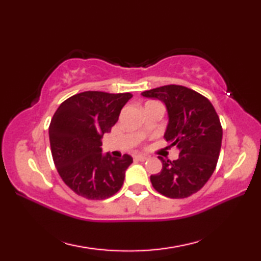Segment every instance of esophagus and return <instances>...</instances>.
I'll list each match as a JSON object with an SVG mask.
<instances>
[{
	"instance_id": "esophagus-1",
	"label": "esophagus",
	"mask_w": 261,
	"mask_h": 261,
	"mask_svg": "<svg viewBox=\"0 0 261 261\" xmlns=\"http://www.w3.org/2000/svg\"><path fill=\"white\" fill-rule=\"evenodd\" d=\"M135 159L139 160V162H145L147 159V156H143V154H137V156H135Z\"/></svg>"
}]
</instances>
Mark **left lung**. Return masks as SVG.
Instances as JSON below:
<instances>
[{"instance_id":"8db88e82","label":"left lung","mask_w":261,"mask_h":261,"mask_svg":"<svg viewBox=\"0 0 261 261\" xmlns=\"http://www.w3.org/2000/svg\"><path fill=\"white\" fill-rule=\"evenodd\" d=\"M162 101L168 114L165 139L178 149V159L165 160L160 173L150 176L154 190L170 198L198 192L212 176L222 143V126L206 97L180 85H166L141 93Z\"/></svg>"}]
</instances>
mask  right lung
Listing matches in <instances>:
<instances>
[{"mask_svg":"<svg viewBox=\"0 0 261 261\" xmlns=\"http://www.w3.org/2000/svg\"><path fill=\"white\" fill-rule=\"evenodd\" d=\"M130 93L88 91L59 105L49 125L55 166L64 182L77 195L105 199L123 185L125 170L134 162L124 154L114 158L102 153V138L109 134Z\"/></svg>","mask_w":261,"mask_h":261,"instance_id":"right-lung-1","label":"right lung"}]
</instances>
